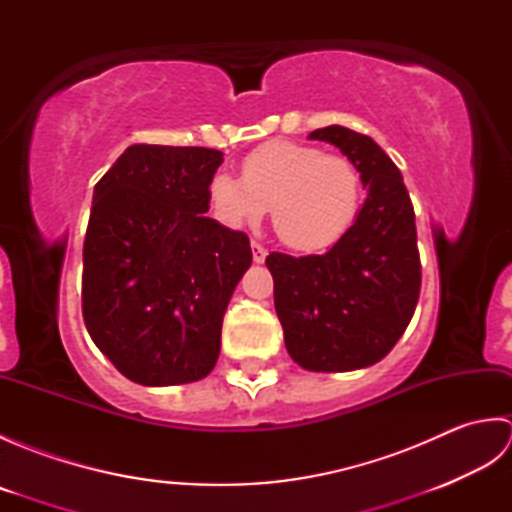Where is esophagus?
Segmentation results:
<instances>
[{
    "instance_id": "1",
    "label": "esophagus",
    "mask_w": 512,
    "mask_h": 512,
    "mask_svg": "<svg viewBox=\"0 0 512 512\" xmlns=\"http://www.w3.org/2000/svg\"><path fill=\"white\" fill-rule=\"evenodd\" d=\"M250 246H253V259H255V262H257V264H264L268 250H266L262 244H257V242H253Z\"/></svg>"
}]
</instances>
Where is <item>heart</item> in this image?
Instances as JSON below:
<instances>
[{
  "label": "heart",
  "mask_w": 512,
  "mask_h": 512,
  "mask_svg": "<svg viewBox=\"0 0 512 512\" xmlns=\"http://www.w3.org/2000/svg\"><path fill=\"white\" fill-rule=\"evenodd\" d=\"M211 198L231 226L259 222L270 206L281 242L299 253H317L354 226L363 178L347 158L308 145L268 143L246 156L242 178L217 173Z\"/></svg>",
  "instance_id": "b5f03b06"
}]
</instances>
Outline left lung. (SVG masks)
Here are the masks:
<instances>
[{
  "instance_id": "8db88e82",
  "label": "left lung",
  "mask_w": 512,
  "mask_h": 512,
  "mask_svg": "<svg viewBox=\"0 0 512 512\" xmlns=\"http://www.w3.org/2000/svg\"><path fill=\"white\" fill-rule=\"evenodd\" d=\"M310 138L350 158L367 200L328 253H270L266 266L292 361L310 372H350L385 358L416 310V213L398 167L372 138L341 125L314 129Z\"/></svg>"
}]
</instances>
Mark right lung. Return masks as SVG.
<instances>
[{
	"label": "right lung",
	"instance_id": "obj_1",
	"mask_svg": "<svg viewBox=\"0 0 512 512\" xmlns=\"http://www.w3.org/2000/svg\"><path fill=\"white\" fill-rule=\"evenodd\" d=\"M222 162L217 149L132 145L94 187L83 319L134 383H193L220 356L224 310L253 262L246 233L204 215Z\"/></svg>",
	"mask_w": 512,
	"mask_h": 512
}]
</instances>
